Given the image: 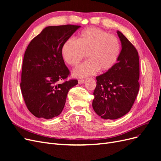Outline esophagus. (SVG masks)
I'll use <instances>...</instances> for the list:
<instances>
[{"label":"esophagus","mask_w":161,"mask_h":161,"mask_svg":"<svg viewBox=\"0 0 161 161\" xmlns=\"http://www.w3.org/2000/svg\"><path fill=\"white\" fill-rule=\"evenodd\" d=\"M84 81H85L84 79H79V80H78V82H79V84L81 85V84L83 83Z\"/></svg>","instance_id":"esophagus-1"}]
</instances>
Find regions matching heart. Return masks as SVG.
I'll use <instances>...</instances> for the list:
<instances>
[{
  "mask_svg": "<svg viewBox=\"0 0 161 161\" xmlns=\"http://www.w3.org/2000/svg\"><path fill=\"white\" fill-rule=\"evenodd\" d=\"M120 52L119 39L95 27L82 31L76 41L71 39L66 41L61 50L63 60L71 66H76L86 54L88 60L77 67L73 72L78 77L92 75L99 70H109L118 61Z\"/></svg>",
  "mask_w": 161,
  "mask_h": 161,
  "instance_id": "1",
  "label": "heart"
}]
</instances>
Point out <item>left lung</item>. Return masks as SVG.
<instances>
[{"instance_id": "8db88e82", "label": "left lung", "mask_w": 161, "mask_h": 161, "mask_svg": "<svg viewBox=\"0 0 161 161\" xmlns=\"http://www.w3.org/2000/svg\"><path fill=\"white\" fill-rule=\"evenodd\" d=\"M121 50L111 69L96 77L92 108L101 118L115 119L128 114L138 93L139 56L137 50L120 31Z\"/></svg>"}]
</instances>
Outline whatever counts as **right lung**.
Wrapping results in <instances>:
<instances>
[{
    "label": "right lung",
    "instance_id": "obj_1",
    "mask_svg": "<svg viewBox=\"0 0 161 161\" xmlns=\"http://www.w3.org/2000/svg\"><path fill=\"white\" fill-rule=\"evenodd\" d=\"M79 25L49 26L34 37L23 57L21 90L28 110L38 118L52 119L61 114L69 90L76 79L70 73L61 50Z\"/></svg>",
    "mask_w": 161,
    "mask_h": 161
}]
</instances>
